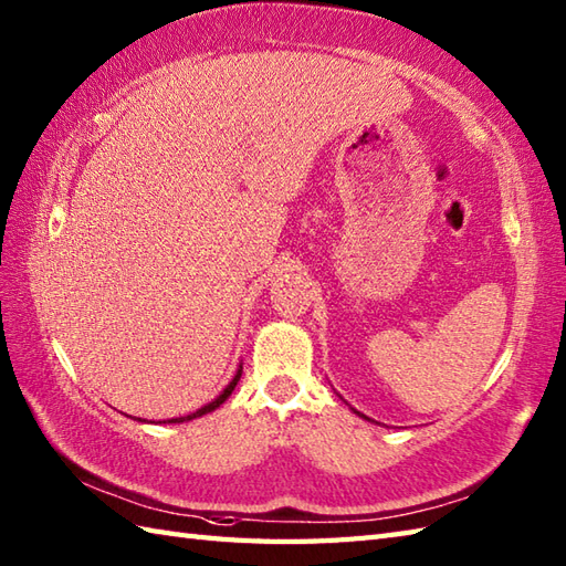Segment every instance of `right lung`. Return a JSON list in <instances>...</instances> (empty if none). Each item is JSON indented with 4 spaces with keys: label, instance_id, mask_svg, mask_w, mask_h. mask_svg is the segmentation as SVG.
I'll return each mask as SVG.
<instances>
[{
    "label": "right lung",
    "instance_id": "right-lung-1",
    "mask_svg": "<svg viewBox=\"0 0 566 566\" xmlns=\"http://www.w3.org/2000/svg\"><path fill=\"white\" fill-rule=\"evenodd\" d=\"M240 375H243V369H238V375H235V377H233V381L228 384V387L223 389V394L219 396V399H213L211 403H207V406H203V408H199V411H195V413L182 416V418H172V420H167V423H185V420H191V418H199V416H203V413H211V411H216V408H219V406H221V403L228 399V396H231V391L235 389V384H238ZM163 423H165V420H163Z\"/></svg>",
    "mask_w": 566,
    "mask_h": 566
}]
</instances>
